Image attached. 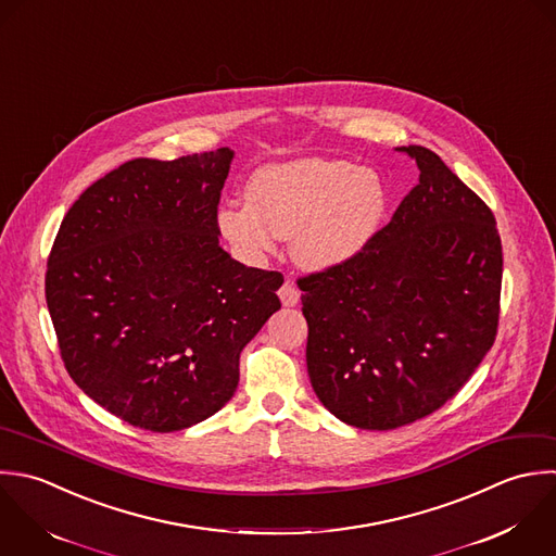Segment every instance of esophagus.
I'll use <instances>...</instances> for the list:
<instances>
[{
    "label": "esophagus",
    "mask_w": 556,
    "mask_h": 556,
    "mask_svg": "<svg viewBox=\"0 0 556 556\" xmlns=\"http://www.w3.org/2000/svg\"><path fill=\"white\" fill-rule=\"evenodd\" d=\"M299 296H301V292H299V288H296L292 281H286V283L279 288V299H281V303H283L286 307L296 305V303H299Z\"/></svg>",
    "instance_id": "esophagus-1"
}]
</instances>
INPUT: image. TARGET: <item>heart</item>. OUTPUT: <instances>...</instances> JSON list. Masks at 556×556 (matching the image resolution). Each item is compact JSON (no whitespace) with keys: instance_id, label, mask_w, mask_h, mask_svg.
<instances>
[{"instance_id":"b5f03b06","label":"heart","mask_w":556,"mask_h":556,"mask_svg":"<svg viewBox=\"0 0 556 556\" xmlns=\"http://www.w3.org/2000/svg\"><path fill=\"white\" fill-rule=\"evenodd\" d=\"M244 199L218 210L225 240L257 260L275 249V236L290 238L292 257L309 270H331L357 257L388 205L375 170L327 157L264 166L249 177Z\"/></svg>"}]
</instances>
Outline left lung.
Wrapping results in <instances>:
<instances>
[{"label":"left lung","mask_w":556,"mask_h":556,"mask_svg":"<svg viewBox=\"0 0 556 556\" xmlns=\"http://www.w3.org/2000/svg\"><path fill=\"white\" fill-rule=\"evenodd\" d=\"M420 170L392 220L303 290L307 372L342 422L390 431L451 401L498 331L503 244L492 210L438 153L399 147Z\"/></svg>","instance_id":"8db88e82"}]
</instances>
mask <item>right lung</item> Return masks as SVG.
I'll list each match as a JSON object with an SVG mask.
<instances>
[{"mask_svg":"<svg viewBox=\"0 0 556 556\" xmlns=\"http://www.w3.org/2000/svg\"><path fill=\"white\" fill-rule=\"evenodd\" d=\"M231 160L227 147L129 160L79 194L53 240L45 299L64 368L131 427L170 433L214 416L281 307L283 275L218 244Z\"/></svg>","mask_w":556,"mask_h":556,"instance_id":"1","label":"right lung"}]
</instances>
